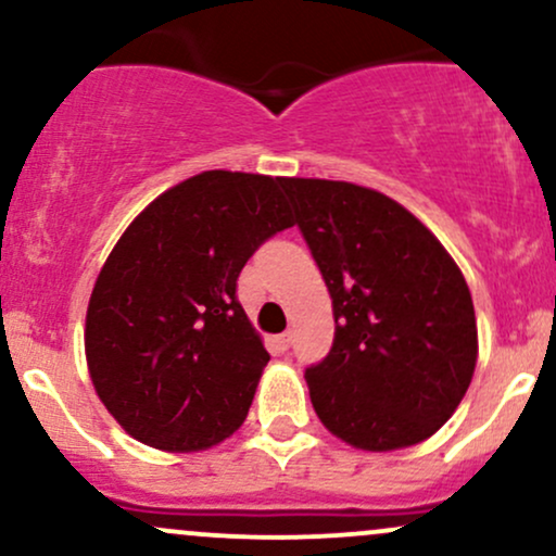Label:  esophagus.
Returning a JSON list of instances; mask_svg holds the SVG:
<instances>
[{"instance_id":"1","label":"esophagus","mask_w":556,"mask_h":556,"mask_svg":"<svg viewBox=\"0 0 556 556\" xmlns=\"http://www.w3.org/2000/svg\"><path fill=\"white\" fill-rule=\"evenodd\" d=\"M274 344H277L279 353H287V350H290V344H292V331H282V334L274 337Z\"/></svg>"}]
</instances>
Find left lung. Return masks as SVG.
<instances>
[{
    "instance_id": "8db88e82",
    "label": "left lung",
    "mask_w": 556,
    "mask_h": 556,
    "mask_svg": "<svg viewBox=\"0 0 556 556\" xmlns=\"http://www.w3.org/2000/svg\"><path fill=\"white\" fill-rule=\"evenodd\" d=\"M334 311L329 355L305 368L316 416L342 442L402 450L442 429L478 358L470 290L397 201L340 180L285 177Z\"/></svg>"
}]
</instances>
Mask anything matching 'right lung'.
<instances>
[{
  "label": "right lung",
  "mask_w": 556,
  "mask_h": 556,
  "mask_svg": "<svg viewBox=\"0 0 556 556\" xmlns=\"http://www.w3.org/2000/svg\"><path fill=\"white\" fill-rule=\"evenodd\" d=\"M292 225L282 177L212 169L125 229L93 285L86 358L96 394L132 439L198 452L240 429L269 353L238 277Z\"/></svg>",
  "instance_id": "right-lung-1"
}]
</instances>
